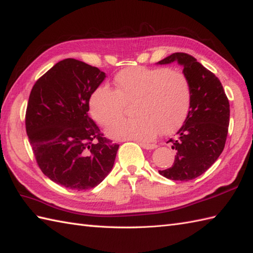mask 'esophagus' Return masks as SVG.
Returning a JSON list of instances; mask_svg holds the SVG:
<instances>
[{
  "instance_id": "esophagus-1",
  "label": "esophagus",
  "mask_w": 253,
  "mask_h": 253,
  "mask_svg": "<svg viewBox=\"0 0 253 253\" xmlns=\"http://www.w3.org/2000/svg\"><path fill=\"white\" fill-rule=\"evenodd\" d=\"M139 145L142 146L144 149H155L157 147V145L155 144H147V143H139Z\"/></svg>"
}]
</instances>
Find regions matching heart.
Segmentation results:
<instances>
[{
  "instance_id": "heart-1",
  "label": "heart",
  "mask_w": 253,
  "mask_h": 253,
  "mask_svg": "<svg viewBox=\"0 0 253 253\" xmlns=\"http://www.w3.org/2000/svg\"><path fill=\"white\" fill-rule=\"evenodd\" d=\"M115 89L100 85L89 98L93 119L109 127L133 104V120L115 124L108 135L121 141H151L159 130L171 133L186 119L192 84L184 72L165 68L128 67L115 76Z\"/></svg>"
}]
</instances>
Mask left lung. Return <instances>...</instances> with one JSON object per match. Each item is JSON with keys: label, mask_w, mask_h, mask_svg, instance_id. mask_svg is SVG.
<instances>
[{"label": "left lung", "mask_w": 253, "mask_h": 253, "mask_svg": "<svg viewBox=\"0 0 253 253\" xmlns=\"http://www.w3.org/2000/svg\"><path fill=\"white\" fill-rule=\"evenodd\" d=\"M177 61L192 84V103L184 125L171 138L176 156L171 168L159 173L173 181L198 177L214 164L225 146L229 125V102L214 74L186 53H173L158 64Z\"/></svg>", "instance_id": "obj_1"}]
</instances>
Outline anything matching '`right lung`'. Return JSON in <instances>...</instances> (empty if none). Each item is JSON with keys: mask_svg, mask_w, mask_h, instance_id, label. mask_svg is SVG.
<instances>
[{"mask_svg": "<svg viewBox=\"0 0 253 253\" xmlns=\"http://www.w3.org/2000/svg\"><path fill=\"white\" fill-rule=\"evenodd\" d=\"M105 77L97 67L67 58L39 78L31 89L27 135L39 168L61 186L91 189L114 167L119 145L104 137L87 115L89 97Z\"/></svg>", "mask_w": 253, "mask_h": 253, "instance_id": "add662e5", "label": "right lung"}]
</instances>
